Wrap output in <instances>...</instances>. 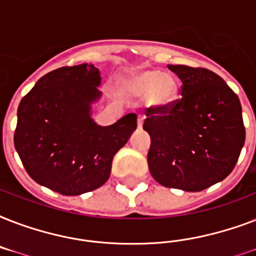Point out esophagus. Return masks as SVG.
I'll use <instances>...</instances> for the list:
<instances>
[{
    "label": "esophagus",
    "mask_w": 256,
    "mask_h": 256,
    "mask_svg": "<svg viewBox=\"0 0 256 256\" xmlns=\"http://www.w3.org/2000/svg\"><path fill=\"white\" fill-rule=\"evenodd\" d=\"M144 116H142V114H138V128H142V124H144Z\"/></svg>",
    "instance_id": "obj_1"
}]
</instances>
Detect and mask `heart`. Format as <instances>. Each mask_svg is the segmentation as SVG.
Wrapping results in <instances>:
<instances>
[{"label":"heart","mask_w":256,"mask_h":256,"mask_svg":"<svg viewBox=\"0 0 256 256\" xmlns=\"http://www.w3.org/2000/svg\"><path fill=\"white\" fill-rule=\"evenodd\" d=\"M126 88L134 96H148V104L154 108H170L178 98L176 80L156 69L132 73L126 80Z\"/></svg>","instance_id":"1"}]
</instances>
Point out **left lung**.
I'll use <instances>...</instances> for the list:
<instances>
[{
  "label": "left lung",
  "mask_w": 256,
  "mask_h": 256,
  "mask_svg": "<svg viewBox=\"0 0 256 256\" xmlns=\"http://www.w3.org/2000/svg\"><path fill=\"white\" fill-rule=\"evenodd\" d=\"M182 81L180 100L148 108V170L162 186L202 191L220 182L238 162L246 130L238 96L211 70L168 65Z\"/></svg>",
  "instance_id": "1"
}]
</instances>
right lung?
<instances>
[{"label": "right lung", "instance_id": "right-lung-1", "mask_svg": "<svg viewBox=\"0 0 256 256\" xmlns=\"http://www.w3.org/2000/svg\"><path fill=\"white\" fill-rule=\"evenodd\" d=\"M100 85L94 65L64 66L40 78L21 100L14 146L38 184L80 195L108 179L112 158L136 128V114L110 126L96 124L90 114Z\"/></svg>", "mask_w": 256, "mask_h": 256}]
</instances>
